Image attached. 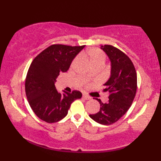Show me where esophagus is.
Returning <instances> with one entry per match:
<instances>
[{
	"label": "esophagus",
	"mask_w": 161,
	"mask_h": 161,
	"mask_svg": "<svg viewBox=\"0 0 161 161\" xmlns=\"http://www.w3.org/2000/svg\"><path fill=\"white\" fill-rule=\"evenodd\" d=\"M82 97L84 99H86V100H90L92 98L91 97H90V96H88V95H86V94H83L82 95Z\"/></svg>",
	"instance_id": "esophagus-1"
}]
</instances>
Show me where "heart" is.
I'll list each match as a JSON object with an SVG mask.
<instances>
[{
	"mask_svg": "<svg viewBox=\"0 0 161 161\" xmlns=\"http://www.w3.org/2000/svg\"><path fill=\"white\" fill-rule=\"evenodd\" d=\"M84 57L88 58L92 66L104 65L106 60V56L103 51L97 48H92L82 53Z\"/></svg>",
	"mask_w": 161,
	"mask_h": 161,
	"instance_id": "b5f03b06",
	"label": "heart"
}]
</instances>
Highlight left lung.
Wrapping results in <instances>:
<instances>
[{
	"label": "left lung",
	"instance_id": "1",
	"mask_svg": "<svg viewBox=\"0 0 161 161\" xmlns=\"http://www.w3.org/2000/svg\"><path fill=\"white\" fill-rule=\"evenodd\" d=\"M101 48L111 63L110 77L103 90L110 92V95L105 104L95 98L101 108L97 114L89 116L100 124L110 125L119 120L133 102L137 89V74L132 60L120 50L109 45L101 46Z\"/></svg>",
	"mask_w": 161,
	"mask_h": 161
}]
</instances>
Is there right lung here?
<instances>
[{
    "mask_svg": "<svg viewBox=\"0 0 161 161\" xmlns=\"http://www.w3.org/2000/svg\"><path fill=\"white\" fill-rule=\"evenodd\" d=\"M84 47L52 45L31 64L25 78V95L33 112L42 120L49 123L61 120L67 115L72 103L82 97V93L76 90L59 93L54 83L60 73L69 69L73 59Z\"/></svg>",
    "mask_w": 161,
    "mask_h": 161,
    "instance_id": "1",
    "label": "right lung"
}]
</instances>
